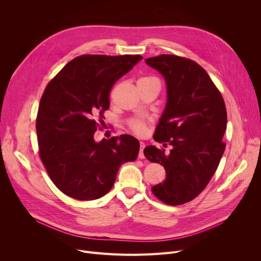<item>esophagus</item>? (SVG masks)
I'll use <instances>...</instances> for the list:
<instances>
[{"instance_id":"obj_1","label":"esophagus","mask_w":261,"mask_h":261,"mask_svg":"<svg viewBox=\"0 0 261 261\" xmlns=\"http://www.w3.org/2000/svg\"><path fill=\"white\" fill-rule=\"evenodd\" d=\"M144 148H145V143L144 142H140V153H139V158L140 159H144Z\"/></svg>"}]
</instances>
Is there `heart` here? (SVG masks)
<instances>
[{
	"label": "heart",
	"mask_w": 261,
	"mask_h": 261,
	"mask_svg": "<svg viewBox=\"0 0 261 261\" xmlns=\"http://www.w3.org/2000/svg\"><path fill=\"white\" fill-rule=\"evenodd\" d=\"M152 77H144V78H141L140 80H144V79H150ZM130 128L139 135H142L146 132L147 130V126L146 123L143 121V120H140V119H133L130 121Z\"/></svg>",
	"instance_id": "obj_1"
}]
</instances>
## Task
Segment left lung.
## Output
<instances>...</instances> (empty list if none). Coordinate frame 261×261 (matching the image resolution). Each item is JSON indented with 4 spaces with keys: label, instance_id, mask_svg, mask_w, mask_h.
<instances>
[{
    "label": "left lung",
    "instance_id": "obj_1",
    "mask_svg": "<svg viewBox=\"0 0 261 261\" xmlns=\"http://www.w3.org/2000/svg\"><path fill=\"white\" fill-rule=\"evenodd\" d=\"M145 62L164 76L167 86V105L153 139L171 146L169 154L155 146L144 149L150 162L166 170L165 181L151 190L168 205L184 204L202 193L220 163L225 150V103L197 62L175 55H160Z\"/></svg>",
    "mask_w": 261,
    "mask_h": 261
}]
</instances>
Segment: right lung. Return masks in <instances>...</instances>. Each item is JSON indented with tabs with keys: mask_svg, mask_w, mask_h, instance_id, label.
I'll return each mask as SVG.
<instances>
[{
	"mask_svg": "<svg viewBox=\"0 0 261 261\" xmlns=\"http://www.w3.org/2000/svg\"><path fill=\"white\" fill-rule=\"evenodd\" d=\"M141 55H82L46 86L36 119L39 155L53 183L80 201L98 199L114 185L121 164L138 158L140 142L128 134L99 143L115 82L141 61Z\"/></svg>",
	"mask_w": 261,
	"mask_h": 261,
	"instance_id": "obj_1",
	"label": "right lung"
}]
</instances>
